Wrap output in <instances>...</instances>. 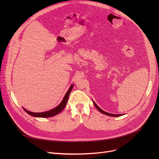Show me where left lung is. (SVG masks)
<instances>
[{
  "label": "left lung",
  "instance_id": "1",
  "mask_svg": "<svg viewBox=\"0 0 159 159\" xmlns=\"http://www.w3.org/2000/svg\"><path fill=\"white\" fill-rule=\"evenodd\" d=\"M93 104H94V105H95V107L98 109L99 111H100L101 113H102L103 114L108 115V116H111V117H119V116H121V115H123V114H111V113H107V112H105V111H103L102 109L99 108V107L98 106V105H96V103H95L94 102H93Z\"/></svg>",
  "mask_w": 159,
  "mask_h": 159
}]
</instances>
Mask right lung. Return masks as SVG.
I'll return each instance as SVG.
<instances>
[{
    "label": "right lung",
    "mask_w": 159,
    "mask_h": 159,
    "mask_svg": "<svg viewBox=\"0 0 159 159\" xmlns=\"http://www.w3.org/2000/svg\"><path fill=\"white\" fill-rule=\"evenodd\" d=\"M73 86L74 84H72L70 88H69L68 91H67V93H66L64 98L63 99V100L61 101V102L57 105V106L54 109H52L50 111H45V112H42V113H34V112H31L29 111H28L26 109H25L24 108V110L25 111L32 116L33 117H42V118H45V117H50L52 116H54V115H56L58 113H60L62 110L64 109V107H66V105L67 104V102H68V98H69V95L71 91L72 88H73Z\"/></svg>",
    "instance_id": "1"
}]
</instances>
